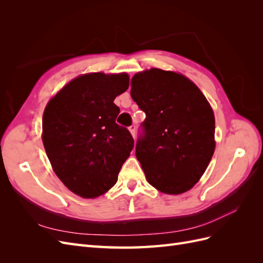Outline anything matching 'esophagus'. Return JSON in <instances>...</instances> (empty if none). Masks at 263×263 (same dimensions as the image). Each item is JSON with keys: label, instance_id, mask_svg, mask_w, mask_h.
I'll use <instances>...</instances> for the list:
<instances>
[{"label": "esophagus", "instance_id": "obj_1", "mask_svg": "<svg viewBox=\"0 0 263 263\" xmlns=\"http://www.w3.org/2000/svg\"><path fill=\"white\" fill-rule=\"evenodd\" d=\"M129 132L132 133L133 136L135 137V135H136V126H135V125H132V126L129 127Z\"/></svg>", "mask_w": 263, "mask_h": 263}]
</instances>
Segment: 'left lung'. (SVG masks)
Returning a JSON list of instances; mask_svg holds the SVG:
<instances>
[{"instance_id":"8db88e82","label":"left lung","mask_w":263,"mask_h":263,"mask_svg":"<svg viewBox=\"0 0 263 263\" xmlns=\"http://www.w3.org/2000/svg\"><path fill=\"white\" fill-rule=\"evenodd\" d=\"M130 95L146 119L140 125L136 157L149 184L181 194L203 176L215 150V118L200 89L171 71L135 74Z\"/></svg>"}]
</instances>
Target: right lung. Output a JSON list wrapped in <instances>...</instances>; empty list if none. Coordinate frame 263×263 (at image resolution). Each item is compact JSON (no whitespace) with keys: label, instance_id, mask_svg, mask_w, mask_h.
Wrapping results in <instances>:
<instances>
[{"label":"right lung","instance_id":"obj_1","mask_svg":"<svg viewBox=\"0 0 263 263\" xmlns=\"http://www.w3.org/2000/svg\"><path fill=\"white\" fill-rule=\"evenodd\" d=\"M129 86L126 73H90L69 82L47 104L43 142L54 173L84 198L104 194L117 182L134 148L129 130L116 123L114 100Z\"/></svg>","mask_w":263,"mask_h":263}]
</instances>
